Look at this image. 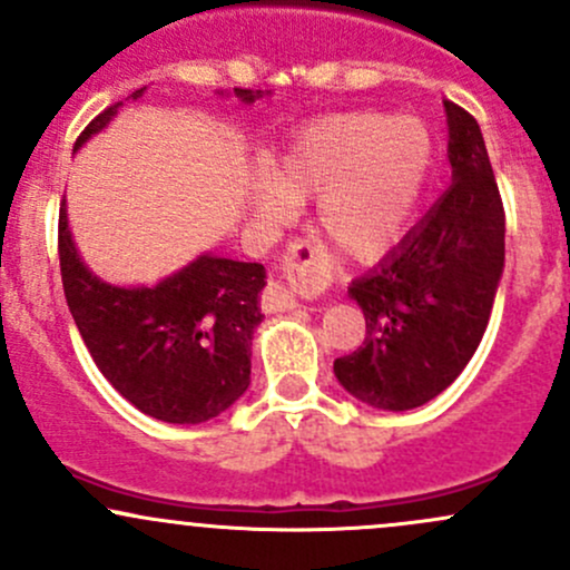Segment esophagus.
I'll return each mask as SVG.
<instances>
[{
  "mask_svg": "<svg viewBox=\"0 0 570 570\" xmlns=\"http://www.w3.org/2000/svg\"><path fill=\"white\" fill-rule=\"evenodd\" d=\"M285 268H287V274L293 277V283H296L302 296H312V293H315L317 277H321L315 249L307 247V244H293L291 253L285 255ZM263 302H266L268 312H285V309L298 307L296 291H287V287L277 285V283L268 285L266 298H263Z\"/></svg>",
  "mask_w": 570,
  "mask_h": 570,
  "instance_id": "34e87169",
  "label": "esophagus"
}]
</instances>
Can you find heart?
Masks as SVG:
<instances>
[{"label": "heart", "instance_id": "b5f03b06", "mask_svg": "<svg viewBox=\"0 0 570 570\" xmlns=\"http://www.w3.org/2000/svg\"><path fill=\"white\" fill-rule=\"evenodd\" d=\"M430 163V130L413 116H323L296 132L253 206L277 223L293 204L317 198L321 236L345 258L375 261L400 238Z\"/></svg>", "mask_w": 570, "mask_h": 570}]
</instances>
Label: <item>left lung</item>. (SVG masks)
Listing matches in <instances>:
<instances>
[{"instance_id":"8db88e82","label":"left lung","mask_w":570,"mask_h":570,"mask_svg":"<svg viewBox=\"0 0 570 570\" xmlns=\"http://www.w3.org/2000/svg\"><path fill=\"white\" fill-rule=\"evenodd\" d=\"M451 187L347 287L364 312L358 351L334 361L347 394L381 410L426 405L487 332L505 266V214L479 121L445 102Z\"/></svg>"}]
</instances>
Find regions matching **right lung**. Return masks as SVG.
Returning a JSON list of instances; mask_svg holds the SVG:
<instances>
[{
	"mask_svg": "<svg viewBox=\"0 0 570 570\" xmlns=\"http://www.w3.org/2000/svg\"><path fill=\"white\" fill-rule=\"evenodd\" d=\"M140 95L144 89L130 97ZM234 95L249 106L263 91ZM119 106L91 119L72 151L97 136ZM59 266L67 307L97 370L140 413L165 424H204L247 391L253 334L263 321L261 263L204 253L157 285H111L81 261L62 204Z\"/></svg>",
	"mask_w": 570,
	"mask_h": 570,
	"instance_id": "1",
	"label": "right lung"
}]
</instances>
